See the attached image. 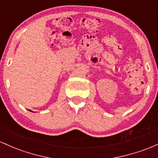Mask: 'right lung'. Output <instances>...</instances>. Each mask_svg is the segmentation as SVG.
<instances>
[{
	"mask_svg": "<svg viewBox=\"0 0 158 158\" xmlns=\"http://www.w3.org/2000/svg\"><path fill=\"white\" fill-rule=\"evenodd\" d=\"M30 111H31V110H30Z\"/></svg>",
	"mask_w": 158,
	"mask_h": 158,
	"instance_id": "1",
	"label": "right lung"
}]
</instances>
